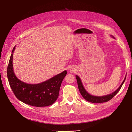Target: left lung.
I'll return each instance as SVG.
<instances>
[{
  "label": "left lung",
  "instance_id": "left-lung-1",
  "mask_svg": "<svg viewBox=\"0 0 132 132\" xmlns=\"http://www.w3.org/2000/svg\"><path fill=\"white\" fill-rule=\"evenodd\" d=\"M126 78V76L125 79H124V80L123 81L122 83L121 84V85H120V86H119L114 92H113V93H111L109 95L103 96H93L87 93L82 85L81 79H80V78L78 77V75H76V79H77V80L78 88H79L80 93L81 95H82V96L87 101H89L90 102H92V103H97L107 102V101H110L111 99L114 96L117 94L118 92L120 90L124 82H125V81Z\"/></svg>",
  "mask_w": 132,
  "mask_h": 132
}]
</instances>
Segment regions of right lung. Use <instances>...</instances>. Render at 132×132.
<instances>
[{"label":"right lung","mask_w":132,"mask_h":132,"mask_svg":"<svg viewBox=\"0 0 132 132\" xmlns=\"http://www.w3.org/2000/svg\"><path fill=\"white\" fill-rule=\"evenodd\" d=\"M12 51L7 68V76L10 86L20 101L32 106L45 107L52 105L58 97L61 84L67 71L56 75L47 80L37 84H29L19 80L14 72Z\"/></svg>","instance_id":"add662e5"}]
</instances>
